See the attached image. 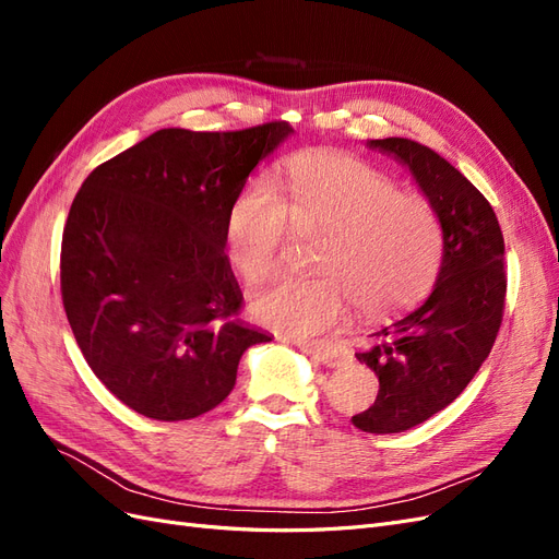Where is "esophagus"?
Listing matches in <instances>:
<instances>
[{
  "mask_svg": "<svg viewBox=\"0 0 559 559\" xmlns=\"http://www.w3.org/2000/svg\"><path fill=\"white\" fill-rule=\"evenodd\" d=\"M302 352L310 354L312 359H317V361H321V364H326V366H341V364L345 361V357H343L341 352L326 349V347H321V345H302Z\"/></svg>",
  "mask_w": 559,
  "mask_h": 559,
  "instance_id": "34e87169",
  "label": "esophagus"
}]
</instances>
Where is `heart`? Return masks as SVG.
Segmentation results:
<instances>
[{"instance_id": "heart-1", "label": "heart", "mask_w": 559, "mask_h": 559, "mask_svg": "<svg viewBox=\"0 0 559 559\" xmlns=\"http://www.w3.org/2000/svg\"><path fill=\"white\" fill-rule=\"evenodd\" d=\"M321 233L319 277H284L251 296L259 324L289 337L341 326L349 306L366 317L392 314L427 294L443 257L441 218L427 198L359 158L310 151L286 165L280 193L253 181L233 202L226 224L228 259L245 282L277 273L289 240Z\"/></svg>"}]
</instances>
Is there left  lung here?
Wrapping results in <instances>:
<instances>
[{
	"mask_svg": "<svg viewBox=\"0 0 559 559\" xmlns=\"http://www.w3.org/2000/svg\"><path fill=\"white\" fill-rule=\"evenodd\" d=\"M368 146L408 167L443 230L431 296L357 352L376 370L380 392L368 411L352 417L354 427L399 433L460 396L492 349L506 306L503 235L487 198L429 146L403 138L370 140Z\"/></svg>",
	"mask_w": 559,
	"mask_h": 559,
	"instance_id": "1",
	"label": "left lung"
}]
</instances>
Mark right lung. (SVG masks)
Wrapping results in <instances>:
<instances>
[{
    "label": "right lung",
    "mask_w": 559,
    "mask_h": 559,
    "mask_svg": "<svg viewBox=\"0 0 559 559\" xmlns=\"http://www.w3.org/2000/svg\"><path fill=\"white\" fill-rule=\"evenodd\" d=\"M292 132L165 128L81 183L62 230V306L83 359L134 413L179 421L216 408L245 349L270 341L238 319L226 224L249 173Z\"/></svg>",
    "instance_id": "add662e5"
}]
</instances>
